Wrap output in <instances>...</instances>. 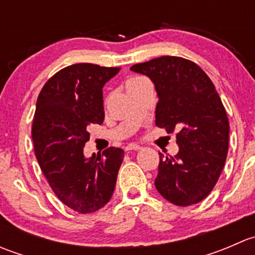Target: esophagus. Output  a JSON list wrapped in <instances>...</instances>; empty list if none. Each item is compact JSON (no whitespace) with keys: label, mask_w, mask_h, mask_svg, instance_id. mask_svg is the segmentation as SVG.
Returning a JSON list of instances; mask_svg holds the SVG:
<instances>
[{"label":"esophagus","mask_w":255,"mask_h":255,"mask_svg":"<svg viewBox=\"0 0 255 255\" xmlns=\"http://www.w3.org/2000/svg\"><path fill=\"white\" fill-rule=\"evenodd\" d=\"M139 149H142V146L140 145H137V144H128V145L125 146V150L126 151H132V150H139Z\"/></svg>","instance_id":"esophagus-1"}]
</instances>
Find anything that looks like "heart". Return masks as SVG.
<instances>
[{
	"mask_svg": "<svg viewBox=\"0 0 255 255\" xmlns=\"http://www.w3.org/2000/svg\"><path fill=\"white\" fill-rule=\"evenodd\" d=\"M148 81L149 80L144 78V76H132V78H129L126 81V89H127V91L130 94V92L134 91L135 89H138L140 85L145 84V82Z\"/></svg>",
	"mask_w": 255,
	"mask_h": 255,
	"instance_id": "b5f03b06",
	"label": "heart"
}]
</instances>
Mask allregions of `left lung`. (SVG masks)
Segmentation results:
<instances>
[{
    "label": "left lung",
    "instance_id": "8db88e82",
    "mask_svg": "<svg viewBox=\"0 0 255 255\" xmlns=\"http://www.w3.org/2000/svg\"><path fill=\"white\" fill-rule=\"evenodd\" d=\"M153 81L158 94L155 125L176 132L179 151L159 153L155 187L176 206L202 201L212 191L228 153L230 123L207 74L194 61L160 56L130 68Z\"/></svg>",
    "mask_w": 255,
    "mask_h": 255
}]
</instances>
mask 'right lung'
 Instances as JSON below:
<instances>
[{"label": "right lung", "mask_w": 255, "mask_h": 255, "mask_svg": "<svg viewBox=\"0 0 255 255\" xmlns=\"http://www.w3.org/2000/svg\"><path fill=\"white\" fill-rule=\"evenodd\" d=\"M121 68L89 63L66 66L40 91L32 126L34 151L58 199L79 213L96 212L111 199L123 161L121 148L85 158L87 127L104 122L102 89Z\"/></svg>", "instance_id": "obj_1"}]
</instances>
